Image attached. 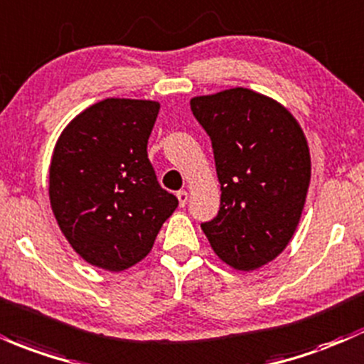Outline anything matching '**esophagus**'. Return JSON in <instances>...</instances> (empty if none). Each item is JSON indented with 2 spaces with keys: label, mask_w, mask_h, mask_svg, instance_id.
I'll list each match as a JSON object with an SVG mask.
<instances>
[{
  "label": "esophagus",
  "mask_w": 364,
  "mask_h": 364,
  "mask_svg": "<svg viewBox=\"0 0 364 364\" xmlns=\"http://www.w3.org/2000/svg\"><path fill=\"white\" fill-rule=\"evenodd\" d=\"M176 197H178L179 205L185 207V205H186V202H188V191H185V190L178 191V193H176Z\"/></svg>",
  "instance_id": "1"
}]
</instances>
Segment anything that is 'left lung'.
Wrapping results in <instances>:
<instances>
[{
  "mask_svg": "<svg viewBox=\"0 0 364 364\" xmlns=\"http://www.w3.org/2000/svg\"><path fill=\"white\" fill-rule=\"evenodd\" d=\"M190 107L213 141L221 183V207L203 233L226 264L257 269L289 245L304 209V133L285 107L247 87L195 97Z\"/></svg>",
  "mask_w": 364,
  "mask_h": 364,
  "instance_id": "8db88e82",
  "label": "left lung"
}]
</instances>
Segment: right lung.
<instances>
[{
	"label": "right lung",
	"instance_id": "obj_1",
	"mask_svg": "<svg viewBox=\"0 0 364 364\" xmlns=\"http://www.w3.org/2000/svg\"><path fill=\"white\" fill-rule=\"evenodd\" d=\"M159 109L150 100H102L72 119L55 145L51 210L72 249L102 269L141 261L178 207L146 154Z\"/></svg>",
	"mask_w": 364,
	"mask_h": 364
}]
</instances>
